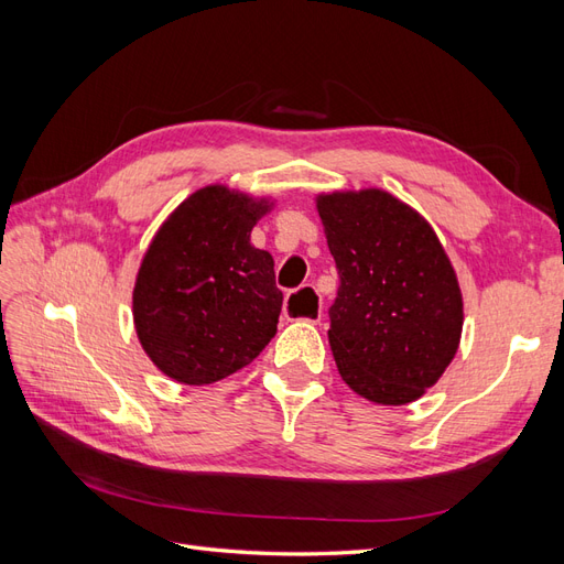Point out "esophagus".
<instances>
[{"label":"esophagus","instance_id":"34e87169","mask_svg":"<svg viewBox=\"0 0 564 564\" xmlns=\"http://www.w3.org/2000/svg\"><path fill=\"white\" fill-rule=\"evenodd\" d=\"M284 317L286 319H303L317 322L322 317V303L313 286H303L301 292L289 294L284 301Z\"/></svg>","mask_w":564,"mask_h":564}]
</instances>
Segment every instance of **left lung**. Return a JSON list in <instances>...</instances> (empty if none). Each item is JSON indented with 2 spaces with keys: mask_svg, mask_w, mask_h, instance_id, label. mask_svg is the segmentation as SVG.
<instances>
[{
  "mask_svg": "<svg viewBox=\"0 0 564 564\" xmlns=\"http://www.w3.org/2000/svg\"><path fill=\"white\" fill-rule=\"evenodd\" d=\"M338 270L329 346L357 395L406 404L458 350L464 299L449 256L416 209L381 187L315 197Z\"/></svg>",
  "mask_w": 564,
  "mask_h": 564,
  "instance_id": "obj_1",
  "label": "left lung"
}]
</instances>
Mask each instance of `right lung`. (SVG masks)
<instances>
[{
  "label": "right lung",
  "mask_w": 564,
  "mask_h": 564,
  "mask_svg": "<svg viewBox=\"0 0 564 564\" xmlns=\"http://www.w3.org/2000/svg\"><path fill=\"white\" fill-rule=\"evenodd\" d=\"M270 209L268 197L216 183L183 199L152 237L133 284V327L169 379L216 383L278 334L275 261L251 245Z\"/></svg>",
  "instance_id": "obj_1"
}]
</instances>
